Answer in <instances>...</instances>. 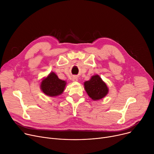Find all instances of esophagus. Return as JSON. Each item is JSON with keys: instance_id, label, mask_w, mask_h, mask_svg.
I'll return each mask as SVG.
<instances>
[{"instance_id": "1", "label": "esophagus", "mask_w": 154, "mask_h": 154, "mask_svg": "<svg viewBox=\"0 0 154 154\" xmlns=\"http://www.w3.org/2000/svg\"><path fill=\"white\" fill-rule=\"evenodd\" d=\"M72 81L73 82H77L78 81V78L76 76H74L72 77Z\"/></svg>"}]
</instances>
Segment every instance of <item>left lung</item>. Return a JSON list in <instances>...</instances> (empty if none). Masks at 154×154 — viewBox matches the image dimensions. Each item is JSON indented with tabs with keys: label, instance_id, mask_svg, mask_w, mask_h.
<instances>
[{
	"label": "left lung",
	"instance_id": "1",
	"mask_svg": "<svg viewBox=\"0 0 154 154\" xmlns=\"http://www.w3.org/2000/svg\"><path fill=\"white\" fill-rule=\"evenodd\" d=\"M84 88L88 95L93 100H99L109 93V88L99 75H92L89 80L84 83Z\"/></svg>",
	"mask_w": 154,
	"mask_h": 154
}]
</instances>
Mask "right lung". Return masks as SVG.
Wrapping results in <instances>:
<instances>
[{"mask_svg":"<svg viewBox=\"0 0 154 154\" xmlns=\"http://www.w3.org/2000/svg\"><path fill=\"white\" fill-rule=\"evenodd\" d=\"M67 82L59 79L54 72H51L40 82V89L48 97H55L60 95L64 91Z\"/></svg>","mask_w":154,"mask_h":154,"instance_id":"right-lung-1","label":"right lung"}]
</instances>
